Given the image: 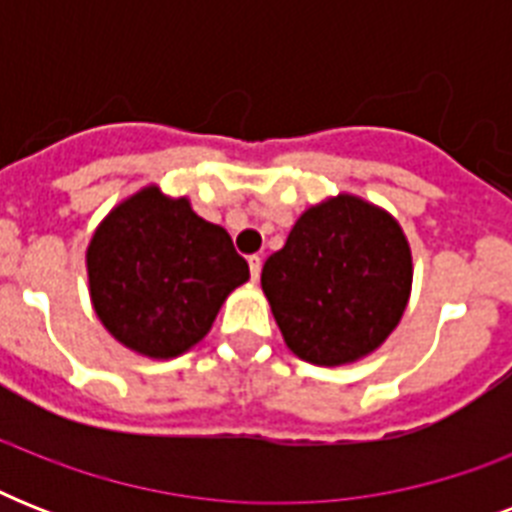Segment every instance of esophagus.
<instances>
[{"mask_svg": "<svg viewBox=\"0 0 512 512\" xmlns=\"http://www.w3.org/2000/svg\"><path fill=\"white\" fill-rule=\"evenodd\" d=\"M260 268H263V260L257 255H249V276H252V281L260 279Z\"/></svg>", "mask_w": 512, "mask_h": 512, "instance_id": "esophagus-1", "label": "esophagus"}]
</instances>
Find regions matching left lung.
Instances as JSON below:
<instances>
[{"label": "left lung", "instance_id": "8db88e82", "mask_svg": "<svg viewBox=\"0 0 512 512\" xmlns=\"http://www.w3.org/2000/svg\"><path fill=\"white\" fill-rule=\"evenodd\" d=\"M289 350L340 366L369 356L404 316L412 252L401 225L340 193L305 209L260 276Z\"/></svg>", "mask_w": 512, "mask_h": 512}]
</instances>
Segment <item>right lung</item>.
Masks as SVG:
<instances>
[{
  "label": "right lung",
  "instance_id": "obj_1",
  "mask_svg": "<svg viewBox=\"0 0 512 512\" xmlns=\"http://www.w3.org/2000/svg\"><path fill=\"white\" fill-rule=\"evenodd\" d=\"M87 276L98 319L124 348L172 358L207 335L249 265L225 228L148 185L100 223Z\"/></svg>",
  "mask_w": 512,
  "mask_h": 512
}]
</instances>
